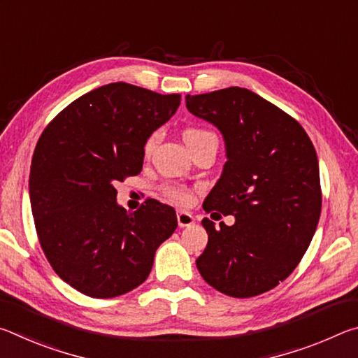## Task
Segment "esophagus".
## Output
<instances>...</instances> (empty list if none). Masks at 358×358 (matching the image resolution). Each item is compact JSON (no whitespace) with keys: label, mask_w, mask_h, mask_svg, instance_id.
Wrapping results in <instances>:
<instances>
[{"label":"esophagus","mask_w":358,"mask_h":358,"mask_svg":"<svg viewBox=\"0 0 358 358\" xmlns=\"http://www.w3.org/2000/svg\"><path fill=\"white\" fill-rule=\"evenodd\" d=\"M177 221H178L180 227H189V226H192L194 222H196L194 216L191 213H187V211H178Z\"/></svg>","instance_id":"1"}]
</instances>
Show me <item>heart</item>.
I'll list each match as a JSON object with an SVG mask.
<instances>
[{
	"label": "heart",
	"instance_id": "heart-1",
	"mask_svg": "<svg viewBox=\"0 0 358 358\" xmlns=\"http://www.w3.org/2000/svg\"><path fill=\"white\" fill-rule=\"evenodd\" d=\"M208 136H215L213 132H210L207 129H202V128H189L185 131V142L186 143H191L194 141H199V138H203V137H208ZM157 132H153L147 141L143 143V155L148 156L151 151L155 150L156 143H157ZM162 192H164V196L167 199H171L172 202H177L181 205H187L191 203L192 201V192L189 187L186 186H178V185H167L162 187Z\"/></svg>",
	"mask_w": 358,
	"mask_h": 358
}]
</instances>
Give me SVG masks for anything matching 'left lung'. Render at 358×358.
<instances>
[{"instance_id": "obj_1", "label": "left lung", "mask_w": 358, "mask_h": 358, "mask_svg": "<svg viewBox=\"0 0 358 358\" xmlns=\"http://www.w3.org/2000/svg\"><path fill=\"white\" fill-rule=\"evenodd\" d=\"M192 115L213 123L227 162L203 210L234 215V226L203 217L208 234L197 268L211 287L248 299L292 273L316 232L322 191L316 150L295 118L246 88L186 96Z\"/></svg>"}]
</instances>
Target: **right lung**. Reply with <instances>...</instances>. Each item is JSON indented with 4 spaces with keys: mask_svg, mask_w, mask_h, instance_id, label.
I'll return each mask as SVG.
<instances>
[{
    "mask_svg": "<svg viewBox=\"0 0 358 358\" xmlns=\"http://www.w3.org/2000/svg\"><path fill=\"white\" fill-rule=\"evenodd\" d=\"M180 101L108 83L71 102L41 134L29 172L36 232L48 264L78 292L112 299L141 286L177 229L175 210L155 199L128 213L113 185L141 173L145 141Z\"/></svg>",
    "mask_w": 358,
    "mask_h": 358,
    "instance_id": "right-lung-1",
    "label": "right lung"
}]
</instances>
